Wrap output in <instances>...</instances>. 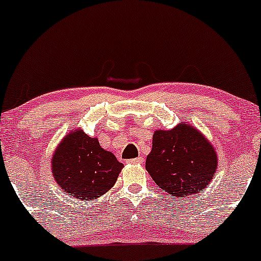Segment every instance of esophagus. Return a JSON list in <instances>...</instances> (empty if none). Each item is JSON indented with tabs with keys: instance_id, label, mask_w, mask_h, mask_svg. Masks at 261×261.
<instances>
[{
	"instance_id": "esophagus-1",
	"label": "esophagus",
	"mask_w": 261,
	"mask_h": 261,
	"mask_svg": "<svg viewBox=\"0 0 261 261\" xmlns=\"http://www.w3.org/2000/svg\"><path fill=\"white\" fill-rule=\"evenodd\" d=\"M127 163H129V164H141V163H143V158H142V156H138V158L129 159V161H127Z\"/></svg>"
}]
</instances>
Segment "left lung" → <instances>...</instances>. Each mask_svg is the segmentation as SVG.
Segmentation results:
<instances>
[{
  "instance_id": "8db88e82",
  "label": "left lung",
  "mask_w": 261,
  "mask_h": 261,
  "mask_svg": "<svg viewBox=\"0 0 261 261\" xmlns=\"http://www.w3.org/2000/svg\"><path fill=\"white\" fill-rule=\"evenodd\" d=\"M218 158L214 147L197 128L186 123L153 134V147L145 169L172 198L198 194L212 181Z\"/></svg>"
}]
</instances>
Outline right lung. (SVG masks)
<instances>
[{
  "instance_id": "add662e5",
  "label": "right lung",
  "mask_w": 261,
  "mask_h": 261,
  "mask_svg": "<svg viewBox=\"0 0 261 261\" xmlns=\"http://www.w3.org/2000/svg\"><path fill=\"white\" fill-rule=\"evenodd\" d=\"M123 164L82 129H73L58 144L52 155L55 180L74 199L93 200L117 181Z\"/></svg>"
}]
</instances>
